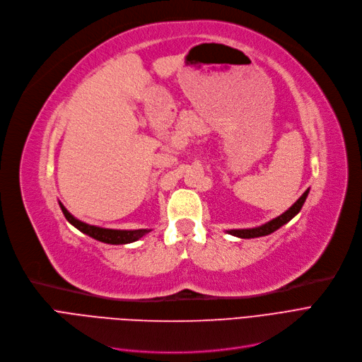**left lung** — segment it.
<instances>
[{
	"instance_id": "1",
	"label": "left lung",
	"mask_w": 362,
	"mask_h": 362,
	"mask_svg": "<svg viewBox=\"0 0 362 362\" xmlns=\"http://www.w3.org/2000/svg\"><path fill=\"white\" fill-rule=\"evenodd\" d=\"M308 194H309V188H308V190H306L293 204L290 206V208H288L286 212H283V214L279 215L277 218H272L271 221L262 223V226H257V227H253V228H237V230L233 228V230H226V231H227L228 234L234 235V237H238V238H255V237L268 235V234H271V233H274V231H277V230L281 228L283 226H286V223H287L290 219H293V218L300 212V209H302V206H303V203H305Z\"/></svg>"
}]
</instances>
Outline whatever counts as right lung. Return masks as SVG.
<instances>
[{"mask_svg": "<svg viewBox=\"0 0 362 362\" xmlns=\"http://www.w3.org/2000/svg\"><path fill=\"white\" fill-rule=\"evenodd\" d=\"M60 209L67 219L69 223H72L75 228H78L81 233L87 234L93 237L94 240H98L101 243L106 245H128L134 243L136 240H140L143 235L150 233V228H140V230H113V228H103L97 226H91V223H87L83 221H79L75 218L71 212H69L62 202H59Z\"/></svg>", "mask_w": 362, "mask_h": 362, "instance_id": "1", "label": "right lung"}]
</instances>
